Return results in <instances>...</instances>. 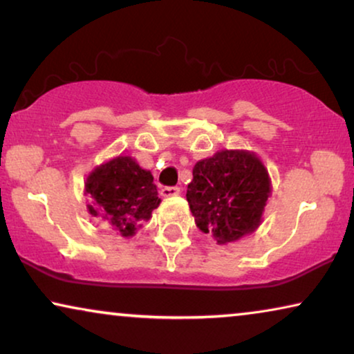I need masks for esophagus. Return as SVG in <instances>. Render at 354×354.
I'll use <instances>...</instances> for the list:
<instances>
[{
  "label": "esophagus",
  "instance_id": "34e87169",
  "mask_svg": "<svg viewBox=\"0 0 354 354\" xmlns=\"http://www.w3.org/2000/svg\"><path fill=\"white\" fill-rule=\"evenodd\" d=\"M178 193H180V188L178 187H162L161 190L162 196H176Z\"/></svg>",
  "mask_w": 354,
  "mask_h": 354
}]
</instances>
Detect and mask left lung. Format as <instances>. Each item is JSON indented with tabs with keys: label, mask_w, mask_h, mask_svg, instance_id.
Listing matches in <instances>:
<instances>
[{
	"label": "left lung",
	"mask_w": 354,
	"mask_h": 354,
	"mask_svg": "<svg viewBox=\"0 0 354 354\" xmlns=\"http://www.w3.org/2000/svg\"><path fill=\"white\" fill-rule=\"evenodd\" d=\"M269 193V176L259 159L225 149L196 162L187 201L200 230L222 245L259 225Z\"/></svg>",
	"instance_id": "8db88e82"
}]
</instances>
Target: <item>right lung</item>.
Instances as JSON below:
<instances>
[{"label":"right lung","mask_w":354,"mask_h":354,"mask_svg":"<svg viewBox=\"0 0 354 354\" xmlns=\"http://www.w3.org/2000/svg\"><path fill=\"white\" fill-rule=\"evenodd\" d=\"M85 192L91 198L90 214L109 221L124 236L133 235L161 203L151 172L129 156L95 169L86 178Z\"/></svg>","instance_id":"add662e5"}]
</instances>
